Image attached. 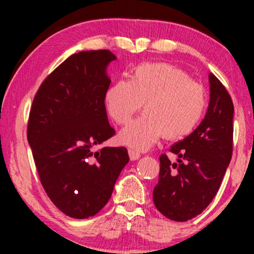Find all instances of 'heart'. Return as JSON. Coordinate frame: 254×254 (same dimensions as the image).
Instances as JSON below:
<instances>
[{
	"label": "heart",
	"instance_id": "obj_1",
	"mask_svg": "<svg viewBox=\"0 0 254 254\" xmlns=\"http://www.w3.org/2000/svg\"><path fill=\"white\" fill-rule=\"evenodd\" d=\"M145 115L155 119L165 117L168 119L193 118V111L185 99L178 97H165L153 101L145 110ZM156 133L147 119H141L127 125L122 133V142L133 151H143L155 141Z\"/></svg>",
	"mask_w": 254,
	"mask_h": 254
}]
</instances>
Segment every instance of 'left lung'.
<instances>
[{
	"mask_svg": "<svg viewBox=\"0 0 254 254\" xmlns=\"http://www.w3.org/2000/svg\"><path fill=\"white\" fill-rule=\"evenodd\" d=\"M116 60L109 50L71 55L40 84L32 103L27 139L40 183L72 218L98 214L129 162L124 147L104 144L115 135L105 97L107 68Z\"/></svg>",
	"mask_w": 254,
	"mask_h": 254,
	"instance_id": "left-lung-1",
	"label": "left lung"
}]
</instances>
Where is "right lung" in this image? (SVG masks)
Listing matches in <instances>:
<instances>
[{"label": "right lung", "instance_id": "add662e5", "mask_svg": "<svg viewBox=\"0 0 254 254\" xmlns=\"http://www.w3.org/2000/svg\"><path fill=\"white\" fill-rule=\"evenodd\" d=\"M232 99L216 82L202 123L171 147L173 155L160 156L159 183L153 191L156 209L172 221L185 222L214 199L233 151Z\"/></svg>", "mask_w": 254, "mask_h": 254}]
</instances>
